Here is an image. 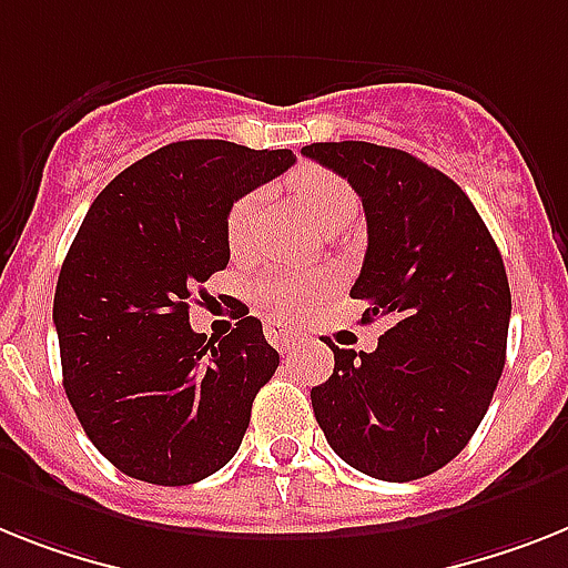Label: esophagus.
I'll return each mask as SVG.
<instances>
[{
	"mask_svg": "<svg viewBox=\"0 0 568 568\" xmlns=\"http://www.w3.org/2000/svg\"><path fill=\"white\" fill-rule=\"evenodd\" d=\"M264 334H266V339L273 342L278 351H293L295 345L302 342V334H295L293 327L281 325V322H266Z\"/></svg>",
	"mask_w": 568,
	"mask_h": 568,
	"instance_id": "esophagus-1",
	"label": "esophagus"
}]
</instances>
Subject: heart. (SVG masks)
Masks as SVG:
<instances>
[{
    "instance_id": "obj_1",
    "label": "heart",
    "mask_w": 568,
    "mask_h": 568,
    "mask_svg": "<svg viewBox=\"0 0 568 568\" xmlns=\"http://www.w3.org/2000/svg\"><path fill=\"white\" fill-rule=\"evenodd\" d=\"M293 189L302 209L307 211V217L318 229L345 226V223L357 217V194L336 173L318 171V168H304L302 173H295ZM261 203H264V194L261 191H250V194H243L232 205V211H229L226 241L234 255H243L252 246ZM318 293H322V284L316 278H304V275L264 273L252 281V298L257 304H264L266 311L278 318L302 316Z\"/></svg>"
}]
</instances>
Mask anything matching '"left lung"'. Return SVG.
<instances>
[{
    "mask_svg": "<svg viewBox=\"0 0 568 568\" xmlns=\"http://www.w3.org/2000/svg\"><path fill=\"white\" fill-rule=\"evenodd\" d=\"M302 153L363 200L368 250L351 295L368 302L363 322L388 325L372 354L331 345L334 374L313 386V412L354 470L424 479L467 447L503 377V255L470 196L406 150L316 142Z\"/></svg>",
    "mask_w": 568,
    "mask_h": 568,
    "instance_id": "left-lung-1",
    "label": "left lung"
}]
</instances>
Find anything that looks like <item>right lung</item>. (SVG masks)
Masks as SVG:
<instances>
[{"label": "right lung", "mask_w": 568, "mask_h": 568, "mask_svg": "<svg viewBox=\"0 0 568 568\" xmlns=\"http://www.w3.org/2000/svg\"><path fill=\"white\" fill-rule=\"evenodd\" d=\"M295 162L223 139L159 148L89 205L54 293L63 388L98 453L150 485H194L232 462L278 351L255 316L194 334L189 302L229 264L226 217Z\"/></svg>", "instance_id": "obj_1"}]
</instances>
